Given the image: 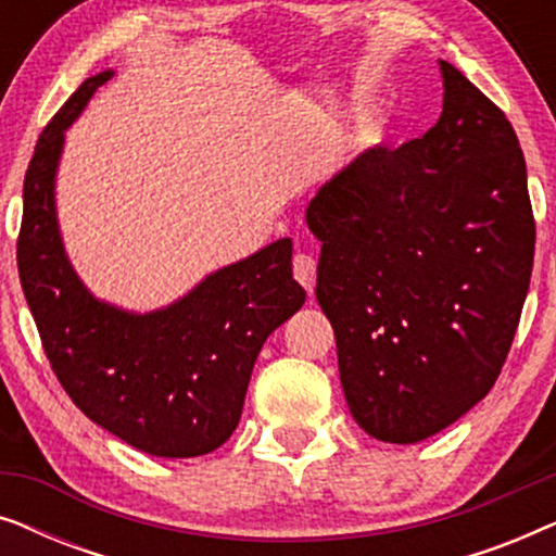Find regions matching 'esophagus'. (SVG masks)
I'll list each match as a JSON object with an SVG mask.
<instances>
[{"mask_svg":"<svg viewBox=\"0 0 556 556\" xmlns=\"http://www.w3.org/2000/svg\"><path fill=\"white\" fill-rule=\"evenodd\" d=\"M293 276L299 283L306 288L308 293H314L316 286V261L306 253H295L293 255Z\"/></svg>","mask_w":556,"mask_h":556,"instance_id":"esophagus-1","label":"esophagus"}]
</instances>
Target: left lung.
I'll list each match as a JSON object with an SVG mask.
<instances>
[{
  "mask_svg": "<svg viewBox=\"0 0 556 556\" xmlns=\"http://www.w3.org/2000/svg\"><path fill=\"white\" fill-rule=\"evenodd\" d=\"M443 113L375 147L306 210L321 245L316 299L359 428L417 443L496 384L519 326L536 225L506 113L438 60Z\"/></svg>",
  "mask_w": 556,
  "mask_h": 556,
  "instance_id": "8db88e82",
  "label": "left lung"
}]
</instances>
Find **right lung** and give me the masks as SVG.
I'll return each instance as SVG.
<instances>
[{
  "label": "right lung",
  "instance_id": "obj_1",
  "mask_svg": "<svg viewBox=\"0 0 556 556\" xmlns=\"http://www.w3.org/2000/svg\"><path fill=\"white\" fill-rule=\"evenodd\" d=\"M109 78L83 80L37 139L22 192V291L50 367L83 415L143 453L194 458L238 428L261 346L306 291L293 280L288 238L156 314H126L83 288L63 253L52 187L63 131Z\"/></svg>",
  "mask_w": 556,
  "mask_h": 556
}]
</instances>
